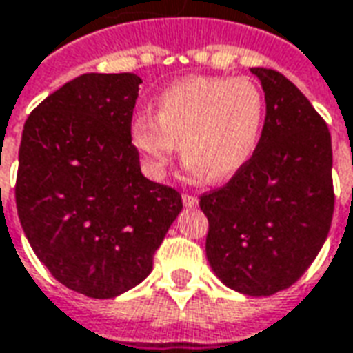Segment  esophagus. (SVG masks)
<instances>
[{
  "label": "esophagus",
  "instance_id": "esophagus-1",
  "mask_svg": "<svg viewBox=\"0 0 353 353\" xmlns=\"http://www.w3.org/2000/svg\"><path fill=\"white\" fill-rule=\"evenodd\" d=\"M182 204L186 205V208H196L198 205V198L190 196V194H182Z\"/></svg>",
  "mask_w": 353,
  "mask_h": 353
}]
</instances>
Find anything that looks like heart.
<instances>
[{
    "label": "heart",
    "mask_w": 353,
    "mask_h": 353,
    "mask_svg": "<svg viewBox=\"0 0 353 353\" xmlns=\"http://www.w3.org/2000/svg\"><path fill=\"white\" fill-rule=\"evenodd\" d=\"M266 116L262 89L247 77H186L163 89L155 116L130 124L132 148L148 176L161 181L179 151L184 169L210 181L235 176L259 148Z\"/></svg>",
    "instance_id": "b5f03b06"
}]
</instances>
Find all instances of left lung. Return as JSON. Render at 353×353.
<instances>
[{"instance_id":"left-lung-1","label":"left lung","mask_w":353,"mask_h":353,"mask_svg":"<svg viewBox=\"0 0 353 353\" xmlns=\"http://www.w3.org/2000/svg\"><path fill=\"white\" fill-rule=\"evenodd\" d=\"M266 118L252 159L204 194L205 256L227 288L264 297L293 285L316 259L334 212L332 141L309 99L280 72L252 68Z\"/></svg>"}]
</instances>
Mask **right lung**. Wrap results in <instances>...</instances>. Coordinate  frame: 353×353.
<instances>
[{
    "label": "right lung",
    "instance_id": "1",
    "mask_svg": "<svg viewBox=\"0 0 353 353\" xmlns=\"http://www.w3.org/2000/svg\"><path fill=\"white\" fill-rule=\"evenodd\" d=\"M136 73H85L25 122L15 200L23 231L56 280L94 299L136 288L181 214V194L141 174L130 141Z\"/></svg>",
    "mask_w": 353,
    "mask_h": 353
}]
</instances>
